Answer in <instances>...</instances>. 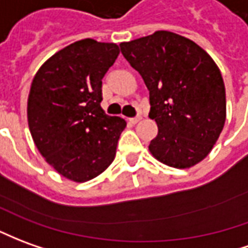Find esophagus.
Returning a JSON list of instances; mask_svg holds the SVG:
<instances>
[{"mask_svg": "<svg viewBox=\"0 0 248 248\" xmlns=\"http://www.w3.org/2000/svg\"><path fill=\"white\" fill-rule=\"evenodd\" d=\"M140 121H141V115H137L134 118H130V122H131V124H137V122H140Z\"/></svg>", "mask_w": 248, "mask_h": 248, "instance_id": "obj_1", "label": "esophagus"}]
</instances>
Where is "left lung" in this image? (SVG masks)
I'll list each match as a JSON object with an SVG mask.
<instances>
[{
  "mask_svg": "<svg viewBox=\"0 0 248 248\" xmlns=\"http://www.w3.org/2000/svg\"><path fill=\"white\" fill-rule=\"evenodd\" d=\"M119 46L149 90V117L158 126L150 153L177 169L204 160L226 122V88L212 58L192 40L168 31Z\"/></svg>",
  "mask_w": 248,
  "mask_h": 248,
  "instance_id": "1",
  "label": "left lung"
}]
</instances>
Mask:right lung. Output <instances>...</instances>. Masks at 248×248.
Instances as JSON below:
<instances>
[{"mask_svg":"<svg viewBox=\"0 0 248 248\" xmlns=\"http://www.w3.org/2000/svg\"><path fill=\"white\" fill-rule=\"evenodd\" d=\"M119 48L84 39L56 52L34 75L28 124L41 155L65 178L84 183L106 170L126 121L100 107L102 79Z\"/></svg>","mask_w":248,"mask_h":248,"instance_id":"right-lung-1","label":"right lung"}]
</instances>
